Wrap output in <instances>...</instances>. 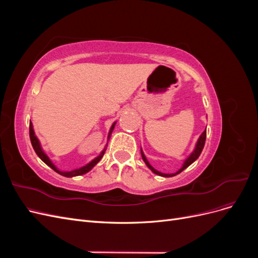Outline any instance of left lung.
<instances>
[{
    "label": "left lung",
    "instance_id": "left-lung-1",
    "mask_svg": "<svg viewBox=\"0 0 258 258\" xmlns=\"http://www.w3.org/2000/svg\"><path fill=\"white\" fill-rule=\"evenodd\" d=\"M206 138H207V129L204 131V134H202V135L200 136V138H199V140H198V142H197V145H196V148H195V151L192 152V154L189 156V157L185 160L183 167H182L181 169H179L176 173H173V174H165V173H161V172H159V171H157V170H155V169L150 165V162H148V161H147V159L145 158V156H144L143 152H141V154H142V158H143L144 162L146 163V166H147L148 168H150L155 174H158V175L165 176V177H171V176H174V175H176V174H178V173H181L183 170H185L187 167L190 166L191 163L199 157L200 154H201V152H202V150H204V146H205V143H206Z\"/></svg>",
    "mask_w": 258,
    "mask_h": 258
}]
</instances>
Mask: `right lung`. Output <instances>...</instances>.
<instances>
[{
  "instance_id": "obj_1",
  "label": "right lung",
  "mask_w": 258,
  "mask_h": 258,
  "mask_svg": "<svg viewBox=\"0 0 258 258\" xmlns=\"http://www.w3.org/2000/svg\"><path fill=\"white\" fill-rule=\"evenodd\" d=\"M114 126H115V123H113V126L111 127V130H110V134H108V137H110V135L112 134V131H113V129H114ZM29 135H30V140H31V144H32V146H33V148H34V151H35V153L37 154V156L38 157H40L46 165L47 166H49L52 170H54L56 171L57 173H59V174H61V175H63V176H67V177H72V176H77V175H82V174H85V173H87L88 171H90L93 167H95L97 163L101 160V158L103 157V155H104V152H105V150L101 153L98 157L96 158V159H93L91 162H89L88 165H86L85 167H83V168H80V169H77V170H73V171H70V172H63V171H59L56 167H54L52 163H51V161L49 160V158L47 157V156H46V154L42 151V148H41V145H40V142H38V140H37V138L35 137V135H34V131H33V127H32V122L30 121V126H29Z\"/></svg>"
}]
</instances>
